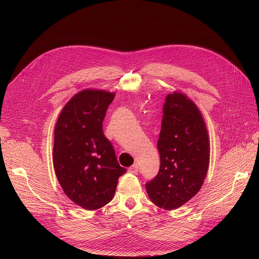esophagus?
I'll return each instance as SVG.
<instances>
[{"label":"esophagus","mask_w":259,"mask_h":259,"mask_svg":"<svg viewBox=\"0 0 259 259\" xmlns=\"http://www.w3.org/2000/svg\"><path fill=\"white\" fill-rule=\"evenodd\" d=\"M138 170H139V166H138V164H134V165H132V166L128 169V171H129L130 173H133V174L137 173V172H138Z\"/></svg>","instance_id":"esophagus-1"}]
</instances>
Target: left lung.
<instances>
[{"label":"left lung","mask_w":259,"mask_h":259,"mask_svg":"<svg viewBox=\"0 0 259 259\" xmlns=\"http://www.w3.org/2000/svg\"><path fill=\"white\" fill-rule=\"evenodd\" d=\"M160 170L145 184L152 202L176 209L200 191L210 159L209 138L197 105L182 93L168 94L158 139Z\"/></svg>","instance_id":"left-lung-1"}]
</instances>
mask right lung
Returning a JSON list of instances; mask_svg holds the SVG:
<instances>
[{
	"mask_svg": "<svg viewBox=\"0 0 259 259\" xmlns=\"http://www.w3.org/2000/svg\"><path fill=\"white\" fill-rule=\"evenodd\" d=\"M115 93L86 89L63 107L54 130L53 166L64 194L87 210L113 200L126 169L104 136L102 122Z\"/></svg>",
	"mask_w": 259,
	"mask_h": 259,
	"instance_id": "right-lung-1",
	"label": "right lung"
}]
</instances>
